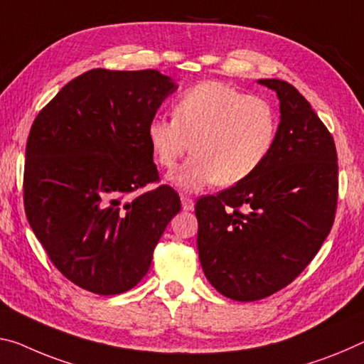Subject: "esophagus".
Returning <instances> with one entry per match:
<instances>
[{
  "label": "esophagus",
  "mask_w": 364,
  "mask_h": 364,
  "mask_svg": "<svg viewBox=\"0 0 364 364\" xmlns=\"http://www.w3.org/2000/svg\"><path fill=\"white\" fill-rule=\"evenodd\" d=\"M181 207H183V210H193L194 199L189 198V196L181 194Z\"/></svg>",
  "instance_id": "1"
}]
</instances>
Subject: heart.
Wrapping results in <instances>:
<instances>
[{"label":"heart","mask_w":364,"mask_h":364,"mask_svg":"<svg viewBox=\"0 0 364 364\" xmlns=\"http://www.w3.org/2000/svg\"><path fill=\"white\" fill-rule=\"evenodd\" d=\"M279 131L274 107L262 97L217 80L184 90L173 107V119L155 117L146 134L155 161L170 170L188 152L193 157L170 173L168 181L184 191L217 183L235 186L261 168Z\"/></svg>","instance_id":"heart-1"}]
</instances>
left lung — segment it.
<instances>
[{
    "label": "left lung",
    "instance_id": "left-lung-1",
    "mask_svg": "<svg viewBox=\"0 0 364 364\" xmlns=\"http://www.w3.org/2000/svg\"><path fill=\"white\" fill-rule=\"evenodd\" d=\"M272 152L247 180L196 203L203 270L223 296L256 301L291 284L331 233L337 210L336 142L309 102L280 79Z\"/></svg>",
    "mask_w": 364,
    "mask_h": 364
}]
</instances>
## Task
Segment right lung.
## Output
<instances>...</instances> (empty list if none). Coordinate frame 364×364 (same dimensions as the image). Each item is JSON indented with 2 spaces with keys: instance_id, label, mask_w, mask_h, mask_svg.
<instances>
[{
  "instance_id": "obj_1",
  "label": "right lung",
  "mask_w": 364,
  "mask_h": 364,
  "mask_svg": "<svg viewBox=\"0 0 364 364\" xmlns=\"http://www.w3.org/2000/svg\"><path fill=\"white\" fill-rule=\"evenodd\" d=\"M155 69H90L33 121L26 147L24 205L55 267L97 295H118L147 274L166 225L181 209L159 181L147 124L176 90Z\"/></svg>"
}]
</instances>
